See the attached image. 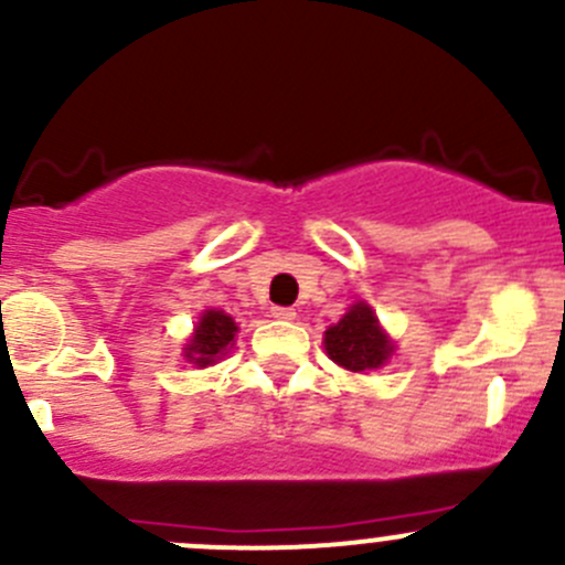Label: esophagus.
Masks as SVG:
<instances>
[{
    "instance_id": "34e87169",
    "label": "esophagus",
    "mask_w": 565,
    "mask_h": 565,
    "mask_svg": "<svg viewBox=\"0 0 565 565\" xmlns=\"http://www.w3.org/2000/svg\"><path fill=\"white\" fill-rule=\"evenodd\" d=\"M270 315L276 319H284V322H289V319L298 317V315H295V309H289V306H273Z\"/></svg>"
}]
</instances>
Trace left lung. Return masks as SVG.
<instances>
[{"instance_id":"1","label":"left lung","mask_w":565,"mask_h":565,"mask_svg":"<svg viewBox=\"0 0 565 565\" xmlns=\"http://www.w3.org/2000/svg\"><path fill=\"white\" fill-rule=\"evenodd\" d=\"M324 350H328L330 361L350 372H372V369L388 363L393 341L380 328L372 306L361 300V303L350 306V311L339 322L324 330Z\"/></svg>"}]
</instances>
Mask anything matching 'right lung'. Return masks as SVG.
Instances as JSON below:
<instances>
[{
    "label": "right lung",
    "instance_id": "obj_1",
    "mask_svg": "<svg viewBox=\"0 0 565 565\" xmlns=\"http://www.w3.org/2000/svg\"><path fill=\"white\" fill-rule=\"evenodd\" d=\"M237 333V322L224 311L207 309L199 317L196 328H193L191 341L185 344V361L196 363V366H213L215 361L226 355Z\"/></svg>",
    "mask_w": 565,
    "mask_h": 565
}]
</instances>
